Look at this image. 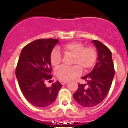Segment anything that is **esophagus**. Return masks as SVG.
Wrapping results in <instances>:
<instances>
[{
    "label": "esophagus",
    "instance_id": "esophagus-1",
    "mask_svg": "<svg viewBox=\"0 0 128 128\" xmlns=\"http://www.w3.org/2000/svg\"><path fill=\"white\" fill-rule=\"evenodd\" d=\"M60 82L62 85H65L68 83V82H67V81H60Z\"/></svg>",
    "mask_w": 128,
    "mask_h": 128
}]
</instances>
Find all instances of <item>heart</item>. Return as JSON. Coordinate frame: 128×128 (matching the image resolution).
I'll return each mask as SVG.
<instances>
[{
    "label": "heart",
    "instance_id": "obj_1",
    "mask_svg": "<svg viewBox=\"0 0 128 128\" xmlns=\"http://www.w3.org/2000/svg\"><path fill=\"white\" fill-rule=\"evenodd\" d=\"M64 54L72 56V67L62 66L56 69V77L61 81H69L82 73V69L88 70L94 66L96 59V52L92 46L85 47L80 42H71L64 44L62 47ZM62 60V54L57 48L52 50L50 54V61L54 66H58Z\"/></svg>",
    "mask_w": 128,
    "mask_h": 128
}]
</instances>
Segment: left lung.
<instances>
[{"mask_svg": "<svg viewBox=\"0 0 128 128\" xmlns=\"http://www.w3.org/2000/svg\"><path fill=\"white\" fill-rule=\"evenodd\" d=\"M97 52L96 64L90 73L82 77L87 82L78 84L73 95L76 102L84 107H92L100 104L108 94L114 76V69L110 50L103 43L92 40ZM87 85L88 88H86Z\"/></svg>", "mask_w": 128, "mask_h": 128, "instance_id": "obj_1", "label": "left lung"}]
</instances>
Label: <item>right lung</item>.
I'll return each mask as SVG.
<instances>
[{
    "label": "right lung",
    "instance_id": "right-lung-1",
    "mask_svg": "<svg viewBox=\"0 0 128 128\" xmlns=\"http://www.w3.org/2000/svg\"><path fill=\"white\" fill-rule=\"evenodd\" d=\"M57 39H41L30 42L22 50L15 75L24 98L33 105L44 108L55 101L62 85L57 80L47 87L44 82L52 77L50 54L59 42Z\"/></svg>",
    "mask_w": 128,
    "mask_h": 128
}]
</instances>
